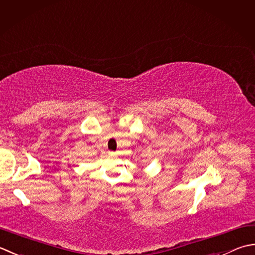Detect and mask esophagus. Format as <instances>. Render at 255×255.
<instances>
[{"label": "esophagus", "instance_id": "1", "mask_svg": "<svg viewBox=\"0 0 255 255\" xmlns=\"http://www.w3.org/2000/svg\"><path fill=\"white\" fill-rule=\"evenodd\" d=\"M108 153H109V156H116L117 154V152H115V151H108Z\"/></svg>", "mask_w": 255, "mask_h": 255}]
</instances>
